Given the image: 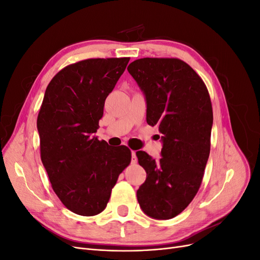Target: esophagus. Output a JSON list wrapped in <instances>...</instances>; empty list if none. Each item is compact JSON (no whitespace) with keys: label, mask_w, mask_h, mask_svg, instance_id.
Wrapping results in <instances>:
<instances>
[{"label":"esophagus","mask_w":260,"mask_h":260,"mask_svg":"<svg viewBox=\"0 0 260 260\" xmlns=\"http://www.w3.org/2000/svg\"><path fill=\"white\" fill-rule=\"evenodd\" d=\"M138 161V158H137V154L135 151L131 152V162L132 164H136Z\"/></svg>","instance_id":"34e87169"}]
</instances>
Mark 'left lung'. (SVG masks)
Here are the masks:
<instances>
[{
	"instance_id": "1",
	"label": "left lung",
	"mask_w": 260,
	"mask_h": 260,
	"mask_svg": "<svg viewBox=\"0 0 260 260\" xmlns=\"http://www.w3.org/2000/svg\"><path fill=\"white\" fill-rule=\"evenodd\" d=\"M128 72L145 95L147 123L162 135L159 159L137 152L146 171L138 202L147 216L171 219L188 206L202 183L214 119L209 93L202 78L179 58H140Z\"/></svg>"
}]
</instances>
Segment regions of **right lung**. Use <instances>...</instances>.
Returning <instances> with one entry per match:
<instances>
[{
	"label": "right lung",
	"mask_w": 260,
	"mask_h": 260,
	"mask_svg": "<svg viewBox=\"0 0 260 260\" xmlns=\"http://www.w3.org/2000/svg\"><path fill=\"white\" fill-rule=\"evenodd\" d=\"M130 57L90 58L62 68L45 90L38 115L43 166L53 190L77 215L103 211L118 177L131 161V151H113L93 136L105 100Z\"/></svg>",
	"instance_id": "1"
}]
</instances>
